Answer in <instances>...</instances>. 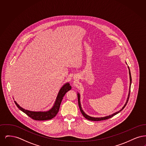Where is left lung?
I'll list each match as a JSON object with an SVG mask.
<instances>
[{
  "label": "left lung",
  "mask_w": 146,
  "mask_h": 146,
  "mask_svg": "<svg viewBox=\"0 0 146 146\" xmlns=\"http://www.w3.org/2000/svg\"><path fill=\"white\" fill-rule=\"evenodd\" d=\"M129 75H130V89H129V95H128V97H127V101H126V103H125V105L124 106V107H123V108H121L119 111H117V112H116V113H114V114H111V115L107 116V117H102V118H94V117H90V116L88 115L87 114H86L84 113V111H83V110H82V108L81 104H80V95H79V93L78 94V105H79V108H80V111H81L82 114H83V115L84 117L85 118H86V119H88V120H91V121H101V120H106V119H109V118H111V117H113V116H114L115 115H116L117 114L119 113L120 111H122V110L125 108L126 105L127 104V102H128V101H129V97H130V89H131V81H132L131 76V73H130V69H129Z\"/></svg>",
  "instance_id": "8db88e82"
}]
</instances>
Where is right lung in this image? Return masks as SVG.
Listing matches in <instances>:
<instances>
[{
  "label": "right lung",
  "mask_w": 146,
  "mask_h": 146,
  "mask_svg": "<svg viewBox=\"0 0 146 146\" xmlns=\"http://www.w3.org/2000/svg\"><path fill=\"white\" fill-rule=\"evenodd\" d=\"M71 86L70 84L66 83L64 84L60 90L59 91L55 103L53 107L49 111H29L28 110H26L23 108L21 107L19 104H17L15 101V103L17 107L23 111L25 114H26L28 116L35 120H50L54 118L57 114L59 111L60 104L62 102L63 97L66 94V93L71 89Z\"/></svg>",
  "instance_id": "right-lung-1"
}]
</instances>
